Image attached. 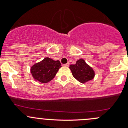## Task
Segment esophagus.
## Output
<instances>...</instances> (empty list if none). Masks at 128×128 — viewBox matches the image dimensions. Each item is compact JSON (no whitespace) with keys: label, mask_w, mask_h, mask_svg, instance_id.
<instances>
[{"label":"esophagus","mask_w":128,"mask_h":128,"mask_svg":"<svg viewBox=\"0 0 128 128\" xmlns=\"http://www.w3.org/2000/svg\"><path fill=\"white\" fill-rule=\"evenodd\" d=\"M69 66V62H68L67 63V64H64V66H65V67H68Z\"/></svg>","instance_id":"esophagus-1"}]
</instances>
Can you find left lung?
I'll list each match as a JSON object with an SVG mask.
<instances>
[{"mask_svg": "<svg viewBox=\"0 0 128 128\" xmlns=\"http://www.w3.org/2000/svg\"><path fill=\"white\" fill-rule=\"evenodd\" d=\"M69 68L74 77L82 84L93 79L95 76L94 70L83 59L77 60L76 64L70 65Z\"/></svg>", "mask_w": 128, "mask_h": 128, "instance_id": "left-lung-1", "label": "left lung"}]
</instances>
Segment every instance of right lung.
Segmentation results:
<instances>
[{
	"mask_svg": "<svg viewBox=\"0 0 128 128\" xmlns=\"http://www.w3.org/2000/svg\"><path fill=\"white\" fill-rule=\"evenodd\" d=\"M60 65L59 60H54L51 58H46L31 68V73L35 80L41 83H47L55 77L61 67Z\"/></svg>",
	"mask_w": 128,
	"mask_h": 128,
	"instance_id": "obj_1",
	"label": "right lung"
}]
</instances>
